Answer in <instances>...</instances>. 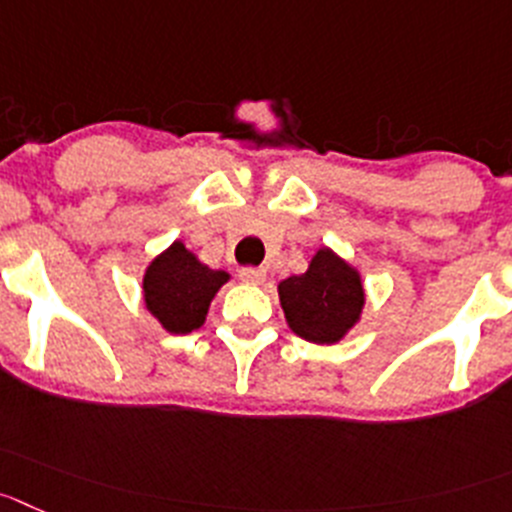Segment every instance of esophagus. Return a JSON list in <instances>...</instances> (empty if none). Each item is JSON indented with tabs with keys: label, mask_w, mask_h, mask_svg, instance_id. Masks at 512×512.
<instances>
[{
	"label": "esophagus",
	"mask_w": 512,
	"mask_h": 512,
	"mask_svg": "<svg viewBox=\"0 0 512 512\" xmlns=\"http://www.w3.org/2000/svg\"><path fill=\"white\" fill-rule=\"evenodd\" d=\"M238 276H241L243 284H253L259 286L266 281V271L264 269H253V266H246V269L238 271Z\"/></svg>",
	"instance_id": "obj_1"
}]
</instances>
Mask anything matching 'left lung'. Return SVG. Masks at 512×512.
Here are the masks:
<instances>
[{
  "mask_svg": "<svg viewBox=\"0 0 512 512\" xmlns=\"http://www.w3.org/2000/svg\"><path fill=\"white\" fill-rule=\"evenodd\" d=\"M279 301L296 337L311 344H339L362 319L367 294L357 266L321 246L304 274L279 281Z\"/></svg>",
  "mask_w": 512,
  "mask_h": 512,
  "instance_id": "8db88e82",
  "label": "left lung"
}]
</instances>
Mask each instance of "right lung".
<instances>
[{
	"label": "right lung",
	"instance_id": "obj_1",
	"mask_svg": "<svg viewBox=\"0 0 512 512\" xmlns=\"http://www.w3.org/2000/svg\"><path fill=\"white\" fill-rule=\"evenodd\" d=\"M228 281V271L211 269L186 243L173 241L145 266V309L168 334H191L206 324L213 296Z\"/></svg>",
	"mask_w": 512,
	"mask_h": 512
}]
</instances>
